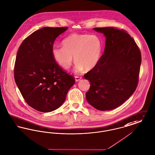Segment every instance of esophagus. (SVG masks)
<instances>
[{
	"label": "esophagus",
	"mask_w": 155,
	"mask_h": 155,
	"mask_svg": "<svg viewBox=\"0 0 155 155\" xmlns=\"http://www.w3.org/2000/svg\"><path fill=\"white\" fill-rule=\"evenodd\" d=\"M74 78H75V81H78L81 79V77H80V76H74Z\"/></svg>",
	"instance_id": "obj_1"
}]
</instances>
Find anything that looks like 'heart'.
Returning <instances> with one entry per match:
<instances>
[{"instance_id": "1", "label": "heart", "mask_w": 155, "mask_h": 155, "mask_svg": "<svg viewBox=\"0 0 155 155\" xmlns=\"http://www.w3.org/2000/svg\"><path fill=\"white\" fill-rule=\"evenodd\" d=\"M62 45L52 47V57L59 65L67 69L72 63L74 55L77 72L84 68L87 71L94 69L101 59L103 48L98 36L88 34H72L63 41Z\"/></svg>"}]
</instances>
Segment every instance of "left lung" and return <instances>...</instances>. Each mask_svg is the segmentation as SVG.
<instances>
[{
  "instance_id": "left-lung-1",
  "label": "left lung",
  "mask_w": 155,
  "mask_h": 155,
  "mask_svg": "<svg viewBox=\"0 0 155 155\" xmlns=\"http://www.w3.org/2000/svg\"><path fill=\"white\" fill-rule=\"evenodd\" d=\"M94 30L104 34L106 45L97 66L84 75L90 84L86 97L98 110H110L121 106L137 89L141 54L125 30L113 27Z\"/></svg>"
}]
</instances>
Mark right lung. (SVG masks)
<instances>
[{
	"label": "right lung",
	"instance_id": "right-lung-1",
	"mask_svg": "<svg viewBox=\"0 0 155 155\" xmlns=\"http://www.w3.org/2000/svg\"><path fill=\"white\" fill-rule=\"evenodd\" d=\"M67 27H45L34 31L21 44L17 53L14 76L25 102L43 113L52 111L65 100L75 83L52 55L54 42Z\"/></svg>",
	"mask_w": 155,
	"mask_h": 155
}]
</instances>
